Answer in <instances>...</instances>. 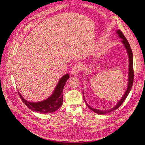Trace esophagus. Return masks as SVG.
Instances as JSON below:
<instances>
[{
    "label": "esophagus",
    "instance_id": "obj_1",
    "mask_svg": "<svg viewBox=\"0 0 145 145\" xmlns=\"http://www.w3.org/2000/svg\"><path fill=\"white\" fill-rule=\"evenodd\" d=\"M81 70V67L79 64H75L71 69V74L72 75H77Z\"/></svg>",
    "mask_w": 145,
    "mask_h": 145
}]
</instances>
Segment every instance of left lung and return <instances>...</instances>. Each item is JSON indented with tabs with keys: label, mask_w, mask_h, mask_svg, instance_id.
<instances>
[{
	"label": "left lung",
	"mask_w": 145,
	"mask_h": 145,
	"mask_svg": "<svg viewBox=\"0 0 145 145\" xmlns=\"http://www.w3.org/2000/svg\"><path fill=\"white\" fill-rule=\"evenodd\" d=\"M117 33L118 35L120 38L122 39V40H121V42L123 43V45H125L126 50L127 51V52L128 54V56H129V74H128V88H127V89L125 92V94L123 95V97H121V100H120L119 102H118V103L116 105L115 107H114L113 108L111 109L110 110H106V111H102V110H99V109H94L93 108H91V106H89L88 105L86 102H85L87 105V106L89 107V108L92 110L93 111H94V112L99 114H106L108 112H111L112 111L116 110V109H117L118 107H119L120 105L123 103V102H124V100H125V99L127 97V96L128 95L129 92L131 89V88L133 86V82H134V69H133V52H132V50H131V46L129 43L128 42V41L127 40V39H126V37H125L124 34H123V33L120 30H117Z\"/></svg>",
	"instance_id": "1"
}]
</instances>
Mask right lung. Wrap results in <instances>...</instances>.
<instances>
[{"instance_id": "add662e5", "label": "right lung", "mask_w": 145, "mask_h": 145, "mask_svg": "<svg viewBox=\"0 0 145 145\" xmlns=\"http://www.w3.org/2000/svg\"><path fill=\"white\" fill-rule=\"evenodd\" d=\"M69 78V74L64 75L60 79L51 96L42 102H29L23 98L22 96L18 92L19 95L24 104L31 110L42 114L54 112L62 106L63 103V87Z\"/></svg>"}]
</instances>
